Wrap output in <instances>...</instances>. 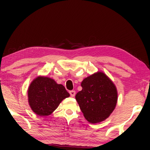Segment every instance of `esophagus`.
Returning a JSON list of instances; mask_svg holds the SVG:
<instances>
[{
    "label": "esophagus",
    "instance_id": "obj_1",
    "mask_svg": "<svg viewBox=\"0 0 150 150\" xmlns=\"http://www.w3.org/2000/svg\"><path fill=\"white\" fill-rule=\"evenodd\" d=\"M69 94L71 97H74L76 95V91H74V90H71V91H69Z\"/></svg>",
    "mask_w": 150,
    "mask_h": 150
}]
</instances>
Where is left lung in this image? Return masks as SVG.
<instances>
[{
    "mask_svg": "<svg viewBox=\"0 0 150 150\" xmlns=\"http://www.w3.org/2000/svg\"><path fill=\"white\" fill-rule=\"evenodd\" d=\"M83 89L76 95L83 115L91 124L101 122L113 111L117 102V90L111 80L98 71L82 81Z\"/></svg>",
    "mask_w": 150,
    "mask_h": 150,
    "instance_id": "8db88e82",
    "label": "left lung"
}]
</instances>
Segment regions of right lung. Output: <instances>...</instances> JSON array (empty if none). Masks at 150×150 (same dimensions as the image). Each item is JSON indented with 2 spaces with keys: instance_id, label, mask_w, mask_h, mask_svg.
<instances>
[{
  "instance_id": "right-lung-1",
  "label": "right lung",
  "mask_w": 150,
  "mask_h": 150,
  "mask_svg": "<svg viewBox=\"0 0 150 150\" xmlns=\"http://www.w3.org/2000/svg\"><path fill=\"white\" fill-rule=\"evenodd\" d=\"M69 93L64 86L52 79L38 76L28 89V100L33 111L39 116L50 115Z\"/></svg>"
}]
</instances>
